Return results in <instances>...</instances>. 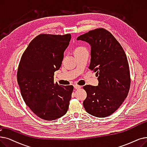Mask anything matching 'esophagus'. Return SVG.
<instances>
[{"label":"esophagus","instance_id":"34e87169","mask_svg":"<svg viewBox=\"0 0 147 147\" xmlns=\"http://www.w3.org/2000/svg\"><path fill=\"white\" fill-rule=\"evenodd\" d=\"M74 88L76 89H80L81 88V86H79L78 85H74Z\"/></svg>","mask_w":147,"mask_h":147}]
</instances>
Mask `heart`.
<instances>
[{
  "label": "heart",
  "instance_id": "obj_1",
  "mask_svg": "<svg viewBox=\"0 0 147 147\" xmlns=\"http://www.w3.org/2000/svg\"><path fill=\"white\" fill-rule=\"evenodd\" d=\"M85 49V48L84 47H83V46H79V47H76V49H75V53L77 52H79V51L82 50H83V49Z\"/></svg>",
  "mask_w": 147,
  "mask_h": 147
}]
</instances>
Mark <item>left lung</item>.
<instances>
[{
	"instance_id": "1",
	"label": "left lung",
	"mask_w": 147,
	"mask_h": 147,
	"mask_svg": "<svg viewBox=\"0 0 147 147\" xmlns=\"http://www.w3.org/2000/svg\"><path fill=\"white\" fill-rule=\"evenodd\" d=\"M77 40L91 45L89 68L96 72L98 85H85L87 97L84 105L91 115L104 118L115 112L128 95L130 73L126 55L121 44L109 31L98 28L80 35Z\"/></svg>"
}]
</instances>
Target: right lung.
Here are the masks:
<instances>
[{
    "mask_svg": "<svg viewBox=\"0 0 147 147\" xmlns=\"http://www.w3.org/2000/svg\"><path fill=\"white\" fill-rule=\"evenodd\" d=\"M71 34H40L32 41L22 56L17 82L26 105L36 116L52 121L67 113L73 86L54 83Z\"/></svg>",
    "mask_w": 147,
    "mask_h": 147,
    "instance_id": "add662e5",
    "label": "right lung"
}]
</instances>
